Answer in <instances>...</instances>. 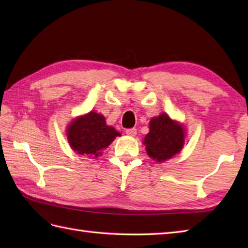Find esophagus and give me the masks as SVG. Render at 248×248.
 <instances>
[{
  "mask_svg": "<svg viewBox=\"0 0 248 248\" xmlns=\"http://www.w3.org/2000/svg\"><path fill=\"white\" fill-rule=\"evenodd\" d=\"M125 133L129 136H135L136 135V129L135 128H131V129H127L125 130Z\"/></svg>",
  "mask_w": 248,
  "mask_h": 248,
  "instance_id": "34e87169",
  "label": "esophagus"
}]
</instances>
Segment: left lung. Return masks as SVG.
Listing matches in <instances>:
<instances>
[{"instance_id": "8db88e82", "label": "left lung", "mask_w": 248, "mask_h": 248, "mask_svg": "<svg viewBox=\"0 0 248 248\" xmlns=\"http://www.w3.org/2000/svg\"><path fill=\"white\" fill-rule=\"evenodd\" d=\"M149 133L145 136L147 154L156 162H164L180 152L184 144L183 128L168 115L152 118Z\"/></svg>"}]
</instances>
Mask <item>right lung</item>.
I'll return each instance as SVG.
<instances>
[{
	"instance_id": "obj_1",
	"label": "right lung",
	"mask_w": 248,
	"mask_h": 248,
	"mask_svg": "<svg viewBox=\"0 0 248 248\" xmlns=\"http://www.w3.org/2000/svg\"><path fill=\"white\" fill-rule=\"evenodd\" d=\"M118 135L119 132L105 124L102 115L94 112L73 120L67 130L71 148L78 154L88 156H98Z\"/></svg>"
}]
</instances>
